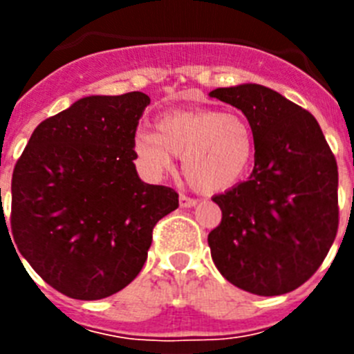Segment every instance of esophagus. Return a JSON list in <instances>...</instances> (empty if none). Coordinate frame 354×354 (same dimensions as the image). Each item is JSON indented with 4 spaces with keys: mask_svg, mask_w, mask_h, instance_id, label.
Segmentation results:
<instances>
[{
    "mask_svg": "<svg viewBox=\"0 0 354 354\" xmlns=\"http://www.w3.org/2000/svg\"><path fill=\"white\" fill-rule=\"evenodd\" d=\"M179 204H180V207H195L196 205V200L195 198H189V196H186V195H180L179 196Z\"/></svg>",
    "mask_w": 354,
    "mask_h": 354,
    "instance_id": "1",
    "label": "esophagus"
}]
</instances>
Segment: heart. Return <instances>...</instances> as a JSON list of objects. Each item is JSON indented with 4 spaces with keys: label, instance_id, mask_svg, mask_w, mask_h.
I'll return each instance as SVG.
<instances>
[{
    "label": "heart",
    "instance_id": "b5f03b06",
    "mask_svg": "<svg viewBox=\"0 0 354 354\" xmlns=\"http://www.w3.org/2000/svg\"><path fill=\"white\" fill-rule=\"evenodd\" d=\"M140 165L154 177L170 174L183 158L186 179L200 192H225L241 180L253 158L255 140L246 118L218 109L167 115L158 131L134 134Z\"/></svg>",
    "mask_w": 354,
    "mask_h": 354
}]
</instances>
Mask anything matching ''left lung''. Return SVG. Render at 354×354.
<instances>
[{
    "instance_id": "1",
    "label": "left lung",
    "mask_w": 354,
    "mask_h": 354,
    "mask_svg": "<svg viewBox=\"0 0 354 354\" xmlns=\"http://www.w3.org/2000/svg\"><path fill=\"white\" fill-rule=\"evenodd\" d=\"M241 109L253 131L248 180L212 196L221 223L207 237L216 268L246 292L298 289L330 252L339 228V171L314 115L255 83L209 93Z\"/></svg>"
}]
</instances>
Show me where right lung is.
<instances>
[{
    "label": "right lung",
    "instance_id": "1",
    "mask_svg": "<svg viewBox=\"0 0 354 354\" xmlns=\"http://www.w3.org/2000/svg\"><path fill=\"white\" fill-rule=\"evenodd\" d=\"M149 104L142 92L83 97L40 122L15 165V248L68 298L102 299L129 286L152 228L179 207L171 187L143 183L134 167Z\"/></svg>",
    "mask_w": 354,
    "mask_h": 354
}]
</instances>
